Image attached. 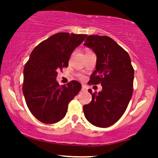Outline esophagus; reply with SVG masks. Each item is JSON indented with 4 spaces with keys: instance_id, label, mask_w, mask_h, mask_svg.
<instances>
[{
    "instance_id": "esophagus-1",
    "label": "esophagus",
    "mask_w": 158,
    "mask_h": 158,
    "mask_svg": "<svg viewBox=\"0 0 158 158\" xmlns=\"http://www.w3.org/2000/svg\"><path fill=\"white\" fill-rule=\"evenodd\" d=\"M81 90L83 92H85V91H87V87H86L85 85H82V88H81Z\"/></svg>"
}]
</instances>
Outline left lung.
Masks as SVG:
<instances>
[{"label":"left lung","mask_w":158,"mask_h":158,"mask_svg":"<svg viewBox=\"0 0 158 158\" xmlns=\"http://www.w3.org/2000/svg\"><path fill=\"white\" fill-rule=\"evenodd\" d=\"M84 45L97 56L96 70L88 83L102 85V90L92 94L90 103L83 106L86 119L94 126L108 127L122 117L133 93L135 71L129 54L107 36L90 35Z\"/></svg>","instance_id":"obj_1"}]
</instances>
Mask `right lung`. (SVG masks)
<instances>
[{
  "instance_id": "add662e5",
  "label": "right lung",
  "mask_w": 158,
  "mask_h": 158,
  "mask_svg": "<svg viewBox=\"0 0 158 158\" xmlns=\"http://www.w3.org/2000/svg\"><path fill=\"white\" fill-rule=\"evenodd\" d=\"M86 34L61 32L40 43L31 52L23 69V94L29 111L44 124H54L66 115L68 104L81 89L72 81L60 85L57 72L68 68L74 49Z\"/></svg>"
}]
</instances>
